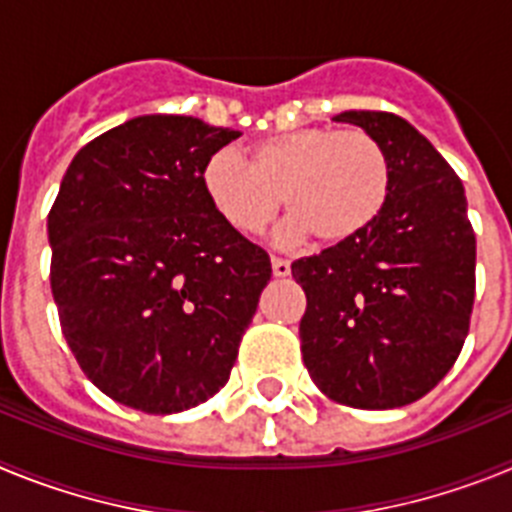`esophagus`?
I'll return each instance as SVG.
<instances>
[{"instance_id": "obj_1", "label": "esophagus", "mask_w": 512, "mask_h": 512, "mask_svg": "<svg viewBox=\"0 0 512 512\" xmlns=\"http://www.w3.org/2000/svg\"><path fill=\"white\" fill-rule=\"evenodd\" d=\"M271 271H274V277H289L292 274V266H289L287 259H279V256H274L271 259Z\"/></svg>"}]
</instances>
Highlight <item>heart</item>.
Returning <instances> with one entry per match:
<instances>
[{
	"label": "heart",
	"mask_w": 512,
	"mask_h": 512,
	"mask_svg": "<svg viewBox=\"0 0 512 512\" xmlns=\"http://www.w3.org/2000/svg\"><path fill=\"white\" fill-rule=\"evenodd\" d=\"M387 148L361 128H302L251 143L246 161L215 151L200 171L212 210L243 235H261L284 207L289 238L323 246L354 241L379 220L392 194Z\"/></svg>",
	"instance_id": "obj_1"
}]
</instances>
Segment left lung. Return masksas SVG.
Instances as JSON below:
<instances>
[{
  "instance_id": "obj_1",
  "label": "left lung",
  "mask_w": 512,
  "mask_h": 512,
  "mask_svg": "<svg viewBox=\"0 0 512 512\" xmlns=\"http://www.w3.org/2000/svg\"><path fill=\"white\" fill-rule=\"evenodd\" d=\"M387 148L392 194L354 241L297 259L307 297L302 359L330 400L361 410L410 405L459 359L474 307L477 238L449 161L392 112L351 110Z\"/></svg>"
}]
</instances>
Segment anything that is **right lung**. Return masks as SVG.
<instances>
[{
    "label": "right lung",
    "instance_id": "1",
    "mask_svg": "<svg viewBox=\"0 0 512 512\" xmlns=\"http://www.w3.org/2000/svg\"><path fill=\"white\" fill-rule=\"evenodd\" d=\"M238 135L200 117H133L63 174L48 212L63 338L128 408L182 413L223 390L269 284V253L202 192V164Z\"/></svg>",
    "mask_w": 512,
    "mask_h": 512
}]
</instances>
